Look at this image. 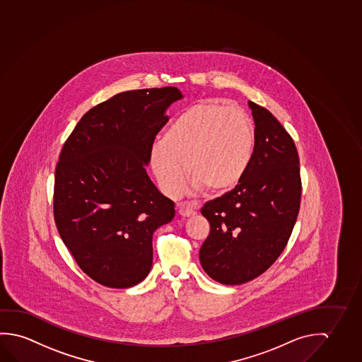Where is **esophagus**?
Wrapping results in <instances>:
<instances>
[{
    "label": "esophagus",
    "instance_id": "34e87169",
    "mask_svg": "<svg viewBox=\"0 0 362 362\" xmlns=\"http://www.w3.org/2000/svg\"><path fill=\"white\" fill-rule=\"evenodd\" d=\"M178 213L182 216H192L196 214V207L194 205H189V204H178Z\"/></svg>",
    "mask_w": 362,
    "mask_h": 362
}]
</instances>
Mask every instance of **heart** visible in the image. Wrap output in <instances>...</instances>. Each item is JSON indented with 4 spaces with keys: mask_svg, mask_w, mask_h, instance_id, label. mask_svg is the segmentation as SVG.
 <instances>
[{
    "mask_svg": "<svg viewBox=\"0 0 362 362\" xmlns=\"http://www.w3.org/2000/svg\"><path fill=\"white\" fill-rule=\"evenodd\" d=\"M254 127L245 112L221 104H196L173 119L151 148V165L167 195H177L184 167L191 191L218 194L247 173L254 151Z\"/></svg>",
    "mask_w": 362,
    "mask_h": 362,
    "instance_id": "obj_1",
    "label": "heart"
}]
</instances>
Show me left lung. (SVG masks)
<instances>
[{
	"label": "left lung",
	"instance_id": "left-lung-1",
	"mask_svg": "<svg viewBox=\"0 0 362 362\" xmlns=\"http://www.w3.org/2000/svg\"><path fill=\"white\" fill-rule=\"evenodd\" d=\"M254 151L247 173L231 189L207 201L201 214L210 234L200 249L207 276L236 286L263 274L287 245L298 216L302 182L299 157L276 117L249 102Z\"/></svg>",
	"mask_w": 362,
	"mask_h": 362
}]
</instances>
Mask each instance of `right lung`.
Wrapping results in <instances>:
<instances>
[{"label": "right lung", "mask_w": 362, "mask_h": 362, "mask_svg": "<svg viewBox=\"0 0 362 362\" xmlns=\"http://www.w3.org/2000/svg\"><path fill=\"white\" fill-rule=\"evenodd\" d=\"M177 88L117 94L88 110L64 144L55 170L54 218L86 276L129 288L148 276L152 236L175 216V204L146 173Z\"/></svg>", "instance_id": "add662e5"}]
</instances>
